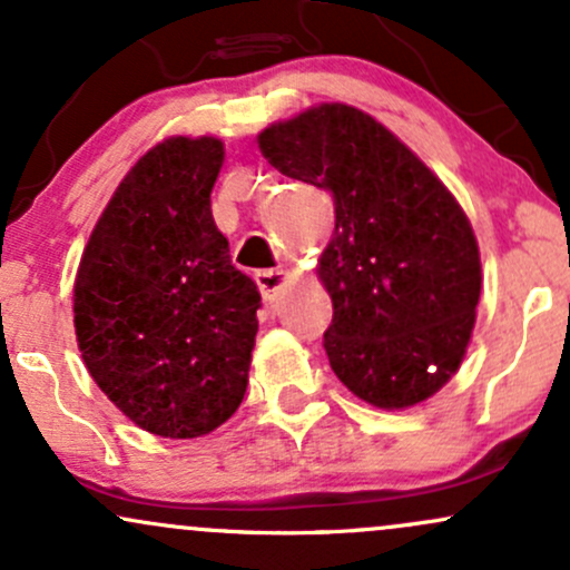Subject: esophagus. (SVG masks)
Masks as SVG:
<instances>
[{"label":"esophagus","mask_w":570,"mask_h":570,"mask_svg":"<svg viewBox=\"0 0 570 570\" xmlns=\"http://www.w3.org/2000/svg\"><path fill=\"white\" fill-rule=\"evenodd\" d=\"M289 271H278V267H273V271H259L257 273V284H259V292H263L265 299H276L278 292L284 289L286 284H289Z\"/></svg>","instance_id":"esophagus-1"}]
</instances>
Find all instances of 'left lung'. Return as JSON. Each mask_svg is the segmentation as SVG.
Segmentation results:
<instances>
[{"label":"left lung","instance_id":"left-lung-1","mask_svg":"<svg viewBox=\"0 0 570 570\" xmlns=\"http://www.w3.org/2000/svg\"><path fill=\"white\" fill-rule=\"evenodd\" d=\"M281 174L330 189L335 233L316 263L332 316L324 348L340 383L377 410L426 402L461 367L482 263L466 212L375 117L316 104L257 134Z\"/></svg>","mask_w":570,"mask_h":570}]
</instances>
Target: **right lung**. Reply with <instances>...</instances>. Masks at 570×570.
<instances>
[{
  "label": "right lung",
  "instance_id": "add662e5",
  "mask_svg": "<svg viewBox=\"0 0 570 570\" xmlns=\"http://www.w3.org/2000/svg\"><path fill=\"white\" fill-rule=\"evenodd\" d=\"M225 144L168 136L130 166L75 278L77 348L130 423L166 440L212 434L244 402L259 289L212 217Z\"/></svg>",
  "mask_w": 570,
  "mask_h": 570
}]
</instances>
